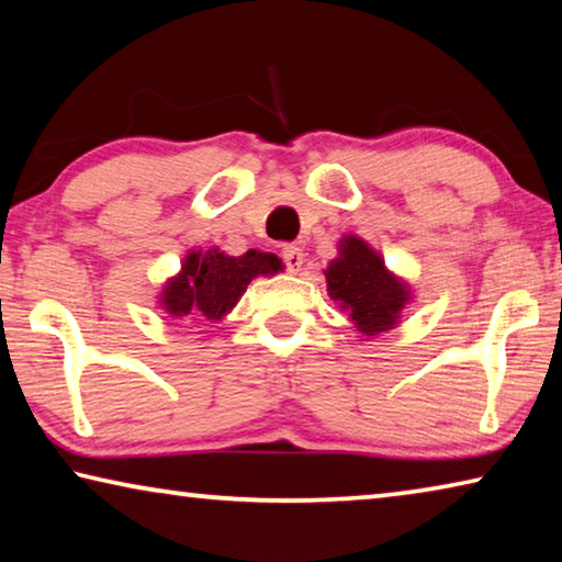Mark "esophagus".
<instances>
[{"mask_svg": "<svg viewBox=\"0 0 562 562\" xmlns=\"http://www.w3.org/2000/svg\"><path fill=\"white\" fill-rule=\"evenodd\" d=\"M282 262H284V268H288V272H300V268H302V262H304V252H302V247H297V245H282Z\"/></svg>", "mask_w": 562, "mask_h": 562, "instance_id": "obj_1", "label": "esophagus"}]
</instances>
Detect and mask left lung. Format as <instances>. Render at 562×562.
I'll use <instances>...</instances> for the list:
<instances>
[{
	"mask_svg": "<svg viewBox=\"0 0 562 562\" xmlns=\"http://www.w3.org/2000/svg\"><path fill=\"white\" fill-rule=\"evenodd\" d=\"M329 297L349 310L351 319L374 337L396 325L398 312L408 300L406 284L384 268L379 255L359 237L339 243V258L325 270Z\"/></svg>",
	"mask_w": 562,
	"mask_h": 562,
	"instance_id": "left-lung-1",
	"label": "left lung"
}]
</instances>
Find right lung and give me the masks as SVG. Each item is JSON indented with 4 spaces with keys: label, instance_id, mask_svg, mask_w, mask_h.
Instances as JSON below:
<instances>
[{
    "label": "right lung",
    "instance_id": "obj_1",
    "mask_svg": "<svg viewBox=\"0 0 562 562\" xmlns=\"http://www.w3.org/2000/svg\"><path fill=\"white\" fill-rule=\"evenodd\" d=\"M280 268L278 255L258 250H247L240 258L221 250L190 252L178 278L166 284L160 304L173 317L203 312L207 319H221L243 297L252 278L274 274Z\"/></svg>",
    "mask_w": 562,
    "mask_h": 562
}]
</instances>
